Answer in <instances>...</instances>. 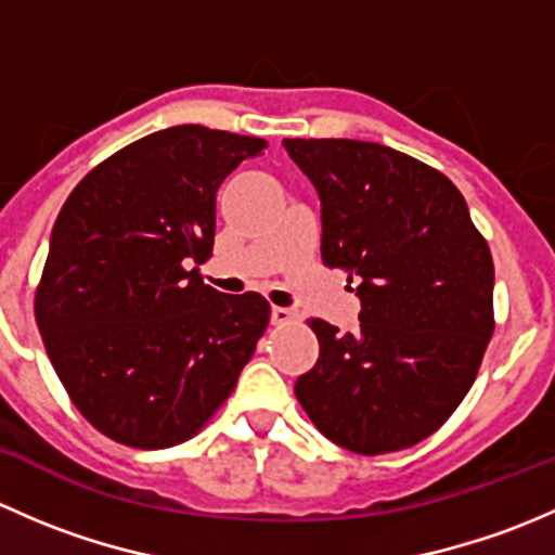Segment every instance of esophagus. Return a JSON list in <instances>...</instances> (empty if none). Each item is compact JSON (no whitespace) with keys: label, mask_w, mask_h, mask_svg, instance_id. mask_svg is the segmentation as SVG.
<instances>
[{"label":"esophagus","mask_w":555,"mask_h":555,"mask_svg":"<svg viewBox=\"0 0 555 555\" xmlns=\"http://www.w3.org/2000/svg\"><path fill=\"white\" fill-rule=\"evenodd\" d=\"M298 319V313L293 309H284V306H273L271 309V322L273 324H293Z\"/></svg>","instance_id":"esophagus-1"}]
</instances>
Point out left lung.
<instances>
[{
    "mask_svg": "<svg viewBox=\"0 0 555 555\" xmlns=\"http://www.w3.org/2000/svg\"><path fill=\"white\" fill-rule=\"evenodd\" d=\"M322 201V262L360 295V333L311 319L319 360L295 395L313 427L376 456L438 433L494 333V260L456 184L376 142L284 139Z\"/></svg>",
    "mask_w": 555,
    "mask_h": 555,
    "instance_id": "8db88e82",
    "label": "left lung"
}]
</instances>
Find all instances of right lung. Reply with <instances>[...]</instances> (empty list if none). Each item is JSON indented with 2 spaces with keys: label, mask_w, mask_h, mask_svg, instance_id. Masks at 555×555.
<instances>
[{
  "label": "right lung",
  "mask_w": 555,
  "mask_h": 555,
  "mask_svg": "<svg viewBox=\"0 0 555 555\" xmlns=\"http://www.w3.org/2000/svg\"><path fill=\"white\" fill-rule=\"evenodd\" d=\"M266 139L173 126L88 171L50 233L35 317L77 411L106 438L169 449L231 397L266 333L262 295L201 282L217 190Z\"/></svg>",
  "instance_id": "obj_1"
}]
</instances>
